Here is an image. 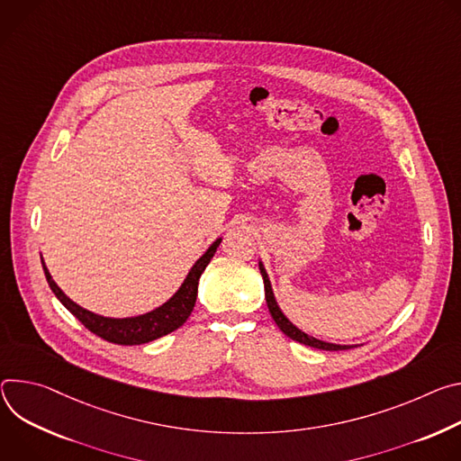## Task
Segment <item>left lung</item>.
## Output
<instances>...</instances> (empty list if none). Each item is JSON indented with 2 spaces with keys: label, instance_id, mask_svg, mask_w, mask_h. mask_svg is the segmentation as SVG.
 Wrapping results in <instances>:
<instances>
[{
  "label": "left lung",
  "instance_id": "obj_1",
  "mask_svg": "<svg viewBox=\"0 0 461 461\" xmlns=\"http://www.w3.org/2000/svg\"><path fill=\"white\" fill-rule=\"evenodd\" d=\"M260 273L264 276V285H266V300H267V308H269V313L273 317V321L276 322V326L293 340L300 342V344H305V346H312V348H319V349H330V351H339V349H349L351 346H340V344H331V342H324V340H319L315 337H310L308 333H303L302 330H298L294 324H291L287 321V317L280 312L278 303L275 300V294H273V289H271V282H269V276L264 269V264L260 262Z\"/></svg>",
  "mask_w": 461,
  "mask_h": 461
}]
</instances>
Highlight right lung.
<instances>
[{
  "label": "right lung",
  "mask_w": 461,
  "mask_h": 461,
  "mask_svg": "<svg viewBox=\"0 0 461 461\" xmlns=\"http://www.w3.org/2000/svg\"><path fill=\"white\" fill-rule=\"evenodd\" d=\"M220 243H221V240H216L207 249V252L203 254V257L194 264L190 273L186 275L179 291L168 302H165L161 308L153 310L149 313H144V315H139V317H131V319L100 317V315H95V313L80 308V305L75 303L69 296H66L64 291L55 284V280L50 278L43 260H41V266H43V273H45L49 287L53 289L57 298L91 333L98 335L100 339H104L108 342H113V344L135 346V344H144L149 340H156L163 335H168L186 322V319L190 317L194 305H195L199 276L204 271V267H207L209 262L212 260Z\"/></svg>",
  "instance_id": "obj_1"
}]
</instances>
